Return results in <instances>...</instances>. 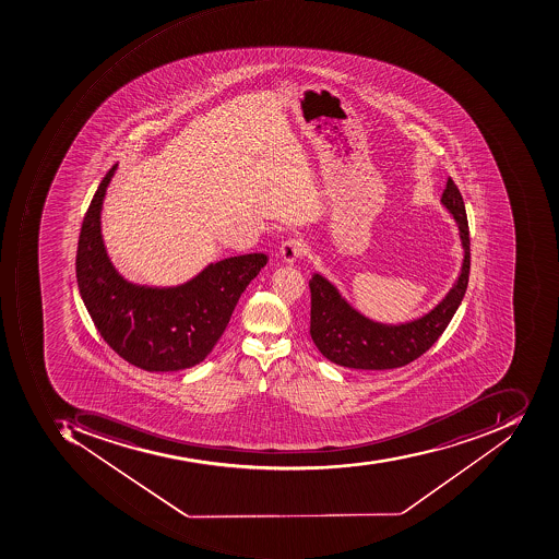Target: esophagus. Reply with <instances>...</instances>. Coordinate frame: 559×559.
Segmentation results:
<instances>
[{"mask_svg":"<svg viewBox=\"0 0 559 559\" xmlns=\"http://www.w3.org/2000/svg\"><path fill=\"white\" fill-rule=\"evenodd\" d=\"M302 251H305L302 239L290 238L282 243L278 254H281V259L284 260L285 263L293 265V263L297 262V259H299L300 254H302Z\"/></svg>","mask_w":559,"mask_h":559,"instance_id":"esophagus-1","label":"esophagus"}]
</instances>
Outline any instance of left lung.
<instances>
[{
	"mask_svg": "<svg viewBox=\"0 0 559 559\" xmlns=\"http://www.w3.org/2000/svg\"><path fill=\"white\" fill-rule=\"evenodd\" d=\"M440 204L454 217L462 247L461 274L436 308L416 320L388 324L358 311L324 275L312 274L311 338L328 360L348 369H396L413 362L439 340L461 306L469 281V227L454 181L447 180Z\"/></svg>",
	"mask_w": 559,
	"mask_h": 559,
	"instance_id": "1",
	"label": "left lung"
}]
</instances>
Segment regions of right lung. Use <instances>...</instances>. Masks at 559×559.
Listing matches in <instances>:
<instances>
[{
	"label": "right lung",
	"instance_id": "right-lung-1",
	"mask_svg": "<svg viewBox=\"0 0 559 559\" xmlns=\"http://www.w3.org/2000/svg\"><path fill=\"white\" fill-rule=\"evenodd\" d=\"M114 165L83 219L76 278L83 302L105 342L139 369L171 372L201 364L231 320L248 284L265 266V253L209 263L178 285L135 284L120 274L102 235L105 193Z\"/></svg>",
	"mask_w": 559,
	"mask_h": 559
}]
</instances>
